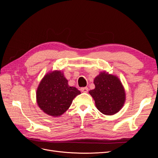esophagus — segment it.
Here are the masks:
<instances>
[{
	"instance_id": "esophagus-1",
	"label": "esophagus",
	"mask_w": 158,
	"mask_h": 158,
	"mask_svg": "<svg viewBox=\"0 0 158 158\" xmlns=\"http://www.w3.org/2000/svg\"><path fill=\"white\" fill-rule=\"evenodd\" d=\"M80 90H81V92H88V88L87 87L81 88H80Z\"/></svg>"
}]
</instances>
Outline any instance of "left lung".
Listing matches in <instances>:
<instances>
[{
  "mask_svg": "<svg viewBox=\"0 0 158 158\" xmlns=\"http://www.w3.org/2000/svg\"><path fill=\"white\" fill-rule=\"evenodd\" d=\"M94 84L95 88L89 94L99 111L106 115H113L120 111L126 100L125 90L120 79L103 71L94 78Z\"/></svg>",
  "mask_w": 158,
  "mask_h": 158,
  "instance_id": "left-lung-1",
  "label": "left lung"
}]
</instances>
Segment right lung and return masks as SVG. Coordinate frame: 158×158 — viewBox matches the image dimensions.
Masks as SVG:
<instances>
[{
    "mask_svg": "<svg viewBox=\"0 0 158 158\" xmlns=\"http://www.w3.org/2000/svg\"><path fill=\"white\" fill-rule=\"evenodd\" d=\"M81 92L70 86L60 70L50 71L41 79L36 91L38 106L48 115H62L71 106L73 99Z\"/></svg>",
    "mask_w": 158,
    "mask_h": 158,
    "instance_id": "obj_1",
    "label": "right lung"
}]
</instances>
